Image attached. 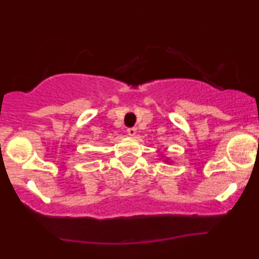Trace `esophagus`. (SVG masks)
I'll return each instance as SVG.
<instances>
[{
	"instance_id": "34e87169",
	"label": "esophagus",
	"mask_w": 259,
	"mask_h": 259,
	"mask_svg": "<svg viewBox=\"0 0 259 259\" xmlns=\"http://www.w3.org/2000/svg\"><path fill=\"white\" fill-rule=\"evenodd\" d=\"M126 133H127V135H129V136H135L136 135V129H135V127H129V129L126 130Z\"/></svg>"
}]
</instances>
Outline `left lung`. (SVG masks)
Here are the masks:
<instances>
[{
    "label": "left lung",
    "instance_id": "1",
    "mask_svg": "<svg viewBox=\"0 0 259 259\" xmlns=\"http://www.w3.org/2000/svg\"><path fill=\"white\" fill-rule=\"evenodd\" d=\"M160 157H162V158L164 159V157H165V156H164V154H163V153H160ZM164 162H165V163H168V164H169V163H173V162H171V160L169 159V158H165V159H164Z\"/></svg>",
    "mask_w": 259,
    "mask_h": 259
}]
</instances>
